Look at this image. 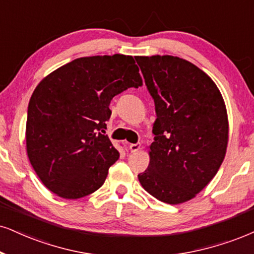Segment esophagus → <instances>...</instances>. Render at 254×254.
<instances>
[{"instance_id": "obj_1", "label": "esophagus", "mask_w": 254, "mask_h": 254, "mask_svg": "<svg viewBox=\"0 0 254 254\" xmlns=\"http://www.w3.org/2000/svg\"><path fill=\"white\" fill-rule=\"evenodd\" d=\"M140 147H141V143H140V142L132 143V145L129 146V149H130V152L135 153V152H137V151H140Z\"/></svg>"}]
</instances>
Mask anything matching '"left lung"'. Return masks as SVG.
<instances>
[{"instance_id": "obj_1", "label": "left lung", "mask_w": 254, "mask_h": 254, "mask_svg": "<svg viewBox=\"0 0 254 254\" xmlns=\"http://www.w3.org/2000/svg\"><path fill=\"white\" fill-rule=\"evenodd\" d=\"M154 100V141L140 184L162 202L189 201L223 164L228 141L226 106L205 71L171 55L136 56Z\"/></svg>"}]
</instances>
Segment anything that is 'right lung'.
Segmentation results:
<instances>
[{"label": "right lung", "mask_w": 254, "mask_h": 254, "mask_svg": "<svg viewBox=\"0 0 254 254\" xmlns=\"http://www.w3.org/2000/svg\"><path fill=\"white\" fill-rule=\"evenodd\" d=\"M142 79L132 56L80 58L34 90L26 126L28 158L43 185L64 199L99 190L119 152L105 135L109 103Z\"/></svg>", "instance_id": "add662e5"}]
</instances>
